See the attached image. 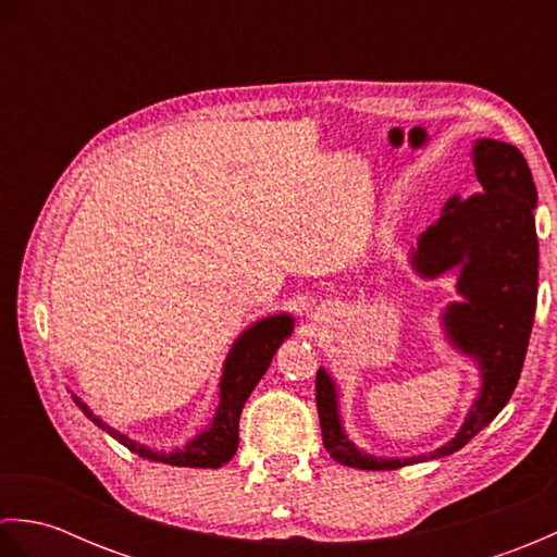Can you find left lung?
<instances>
[{
  "label": "left lung",
  "mask_w": 557,
  "mask_h": 557,
  "mask_svg": "<svg viewBox=\"0 0 557 557\" xmlns=\"http://www.w3.org/2000/svg\"><path fill=\"white\" fill-rule=\"evenodd\" d=\"M476 191L449 196L437 218L409 251L421 280L455 272L459 301L441 313L445 342L479 371V395L455 437L425 455L377 457L351 441L339 411V387L325 366L315 375V405L323 445L335 461L354 469H399L447 457L498 417L522 373L539 292L536 184L519 148L476 138L471 148Z\"/></svg>",
  "instance_id": "left-lung-1"
}]
</instances>
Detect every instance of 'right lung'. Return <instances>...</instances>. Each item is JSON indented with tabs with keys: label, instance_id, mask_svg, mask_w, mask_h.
<instances>
[{
	"label": "right lung",
	"instance_id": "obj_1",
	"mask_svg": "<svg viewBox=\"0 0 557 557\" xmlns=\"http://www.w3.org/2000/svg\"><path fill=\"white\" fill-rule=\"evenodd\" d=\"M292 333H294V318L289 313H272L248 325L244 333L234 339L232 349L227 351V359L222 363L215 417L210 419V423L203 431H198L191 441H186V445L182 447L156 449L138 443L126 433L112 429L110 423H104L78 395H71V397H74V401L83 409V413H86L98 429L110 433L114 441H120L138 457L150 459V461H162V465H172V467L220 469L222 465H227V461L234 457L236 447H239V417L248 395L253 393V387L258 385L260 377H263L265 371L270 369L275 351L280 349L282 342L292 337Z\"/></svg>",
	"mask_w": 557,
	"mask_h": 557
}]
</instances>
